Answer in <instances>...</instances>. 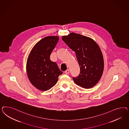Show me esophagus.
I'll return each instance as SVG.
<instances>
[{
    "label": "esophagus",
    "mask_w": 129,
    "mask_h": 129,
    "mask_svg": "<svg viewBox=\"0 0 129 129\" xmlns=\"http://www.w3.org/2000/svg\"><path fill=\"white\" fill-rule=\"evenodd\" d=\"M69 72H70V70H66V71H65V73L66 74H68L69 73Z\"/></svg>",
    "instance_id": "obj_1"
}]
</instances>
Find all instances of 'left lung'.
<instances>
[{
    "label": "left lung",
    "mask_w": 129,
    "mask_h": 129,
    "mask_svg": "<svg viewBox=\"0 0 129 129\" xmlns=\"http://www.w3.org/2000/svg\"><path fill=\"white\" fill-rule=\"evenodd\" d=\"M62 40L76 53L80 69L78 77L73 78L75 83L88 89L100 80L104 69L101 49L93 39L74 33L62 36Z\"/></svg>",
    "instance_id": "8db88e82"
}]
</instances>
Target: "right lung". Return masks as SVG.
<instances>
[{
    "instance_id": "right-lung-1",
    "label": "right lung",
    "mask_w": 129,
    "mask_h": 129,
    "mask_svg": "<svg viewBox=\"0 0 129 129\" xmlns=\"http://www.w3.org/2000/svg\"><path fill=\"white\" fill-rule=\"evenodd\" d=\"M58 36L44 37L36 43L30 51L26 63V72L31 84L41 91H47L56 85L62 74L50 55L59 41Z\"/></svg>"
}]
</instances>
